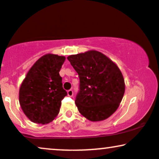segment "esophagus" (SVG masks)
Segmentation results:
<instances>
[{"instance_id": "esophagus-1", "label": "esophagus", "mask_w": 159, "mask_h": 159, "mask_svg": "<svg viewBox=\"0 0 159 159\" xmlns=\"http://www.w3.org/2000/svg\"><path fill=\"white\" fill-rule=\"evenodd\" d=\"M67 94H68L69 96H73V90H69L68 91H67Z\"/></svg>"}]
</instances>
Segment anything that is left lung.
Here are the masks:
<instances>
[{"label": "left lung", "instance_id": "8db88e82", "mask_svg": "<svg viewBox=\"0 0 159 159\" xmlns=\"http://www.w3.org/2000/svg\"><path fill=\"white\" fill-rule=\"evenodd\" d=\"M67 59L79 76L75 98L78 111L90 121L106 120L118 108L125 93L121 71L97 51L70 55Z\"/></svg>", "mask_w": 159, "mask_h": 159}]
</instances>
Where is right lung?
I'll list each match as a JSON object with an SVG mask.
<instances>
[{"label": "right lung", "mask_w": 159, "mask_h": 159, "mask_svg": "<svg viewBox=\"0 0 159 159\" xmlns=\"http://www.w3.org/2000/svg\"><path fill=\"white\" fill-rule=\"evenodd\" d=\"M66 57L47 54L33 65L19 89V103L32 122L47 124L59 114L61 101L67 95L59 72Z\"/></svg>", "instance_id": "obj_1"}]
</instances>
